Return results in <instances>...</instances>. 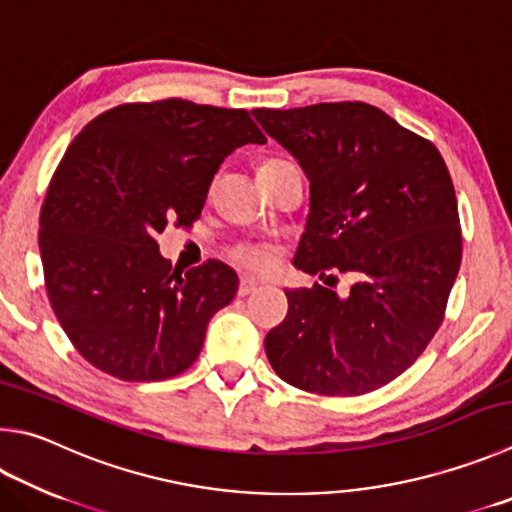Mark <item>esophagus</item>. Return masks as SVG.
Returning a JSON list of instances; mask_svg holds the SVG:
<instances>
[{
	"label": "esophagus",
	"instance_id": "obj_1",
	"mask_svg": "<svg viewBox=\"0 0 512 512\" xmlns=\"http://www.w3.org/2000/svg\"><path fill=\"white\" fill-rule=\"evenodd\" d=\"M257 286H259V282L253 280V277H241V280H239V295L246 297L250 293H255Z\"/></svg>",
	"mask_w": 512,
	"mask_h": 512
}]
</instances>
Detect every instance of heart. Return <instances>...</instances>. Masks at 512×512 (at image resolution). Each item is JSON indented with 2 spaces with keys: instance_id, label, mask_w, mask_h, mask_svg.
<instances>
[{
  "instance_id": "1",
  "label": "heart",
  "mask_w": 512,
  "mask_h": 512,
  "mask_svg": "<svg viewBox=\"0 0 512 512\" xmlns=\"http://www.w3.org/2000/svg\"><path fill=\"white\" fill-rule=\"evenodd\" d=\"M268 163H273V161H268ZM232 259L239 262L241 266L253 268V271H264V268L271 266L273 253H271V248L262 246V244H241L232 250Z\"/></svg>"
}]
</instances>
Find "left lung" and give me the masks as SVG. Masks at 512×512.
<instances>
[{
	"instance_id": "1",
	"label": "left lung",
	"mask_w": 512,
	"mask_h": 512,
	"mask_svg": "<svg viewBox=\"0 0 512 512\" xmlns=\"http://www.w3.org/2000/svg\"><path fill=\"white\" fill-rule=\"evenodd\" d=\"M309 179L293 264L358 275L340 297L286 288L266 356L288 385L360 396L401 376L443 322L461 264L457 197L439 150L367 102L253 109ZM333 277V275H329Z\"/></svg>"
}]
</instances>
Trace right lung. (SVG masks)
I'll return each instance as SVG.
<instances>
[{"label": "right lung", "mask_w": 512, "mask_h": 512, "mask_svg": "<svg viewBox=\"0 0 512 512\" xmlns=\"http://www.w3.org/2000/svg\"><path fill=\"white\" fill-rule=\"evenodd\" d=\"M266 138L244 109L170 98L105 111L73 138L40 215L53 313L73 347L120 380H165L197 360L237 273L210 259L172 273L156 235L199 219L219 165Z\"/></svg>", "instance_id": "right-lung-1"}]
</instances>
